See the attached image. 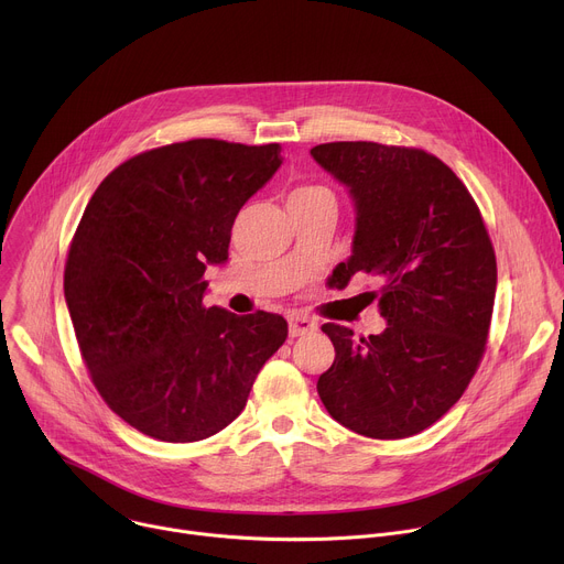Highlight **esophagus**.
<instances>
[{"label": "esophagus", "instance_id": "1", "mask_svg": "<svg viewBox=\"0 0 564 564\" xmlns=\"http://www.w3.org/2000/svg\"><path fill=\"white\" fill-rule=\"evenodd\" d=\"M318 329V323L307 318V316H291L289 318V336L291 338H297V336H305L310 332Z\"/></svg>", "mask_w": 564, "mask_h": 564}]
</instances>
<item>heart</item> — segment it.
I'll list each match as a JSON object with an SVG mask.
<instances>
[{"instance_id": "b5f03b06", "label": "heart", "mask_w": 564, "mask_h": 564, "mask_svg": "<svg viewBox=\"0 0 564 564\" xmlns=\"http://www.w3.org/2000/svg\"><path fill=\"white\" fill-rule=\"evenodd\" d=\"M289 203H297V205H318V203H329L336 205V196L329 187L321 185V183H300L291 189L289 194Z\"/></svg>"}]
</instances>
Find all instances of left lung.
<instances>
[{
    "label": "left lung",
    "instance_id": "1",
    "mask_svg": "<svg viewBox=\"0 0 564 564\" xmlns=\"http://www.w3.org/2000/svg\"><path fill=\"white\" fill-rule=\"evenodd\" d=\"M314 160L350 187L352 257L336 267L379 282L381 334L357 338L325 323L334 364L318 379L327 413L377 441L415 436L438 422L479 368L497 291V257L479 205L436 155L379 142H329Z\"/></svg>",
    "mask_w": 564,
    "mask_h": 564
}]
</instances>
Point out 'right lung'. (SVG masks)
<instances>
[{"label": "right lung", "instance_id": "add662e5", "mask_svg": "<svg viewBox=\"0 0 564 564\" xmlns=\"http://www.w3.org/2000/svg\"><path fill=\"white\" fill-rule=\"evenodd\" d=\"M282 147L196 138L121 162L85 207L65 262V300L104 402L144 436L196 443L246 406L286 321L205 307L207 264L228 259L243 203Z\"/></svg>", "mask_w": 564, "mask_h": 564}]
</instances>
